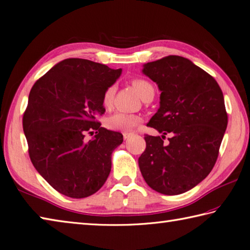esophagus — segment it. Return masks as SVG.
<instances>
[{
    "label": "esophagus",
    "instance_id": "34e87169",
    "mask_svg": "<svg viewBox=\"0 0 250 250\" xmlns=\"http://www.w3.org/2000/svg\"><path fill=\"white\" fill-rule=\"evenodd\" d=\"M131 135H132V133H128V132H125L124 133V139L125 140H128L130 137H131Z\"/></svg>",
    "mask_w": 250,
    "mask_h": 250
}]
</instances>
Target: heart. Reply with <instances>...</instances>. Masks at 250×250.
I'll list each match as a JSON object with an SVG mask.
<instances>
[{
	"mask_svg": "<svg viewBox=\"0 0 250 250\" xmlns=\"http://www.w3.org/2000/svg\"><path fill=\"white\" fill-rule=\"evenodd\" d=\"M132 85L141 98L144 97V95L147 93L149 88H153V86L148 82L143 80H134L132 82ZM113 97H115V87L110 86V87H108L105 90V93L103 95V106L106 109H110L111 108ZM140 121L141 118L138 115L118 111L112 113L111 116L107 118L106 125L110 130L121 131V132H130V131H132L140 124Z\"/></svg>",
	"mask_w": 250,
	"mask_h": 250,
	"instance_id": "heart-1",
	"label": "heart"
}]
</instances>
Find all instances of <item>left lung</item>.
I'll return each mask as SVG.
<instances>
[{
    "mask_svg": "<svg viewBox=\"0 0 250 250\" xmlns=\"http://www.w3.org/2000/svg\"><path fill=\"white\" fill-rule=\"evenodd\" d=\"M142 73L161 90L160 108L147 125L163 135L144 137L141 174L157 192L184 193L201 183L216 162L228 126L223 93L210 74L179 56L145 63ZM167 133L172 138L166 144Z\"/></svg>",
    "mask_w": 250,
    "mask_h": 250,
    "instance_id": "1",
    "label": "left lung"
}]
</instances>
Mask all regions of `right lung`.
<instances>
[{
    "instance_id": "obj_1",
    "label": "right lung",
    "mask_w": 250,
    "mask_h": 250,
    "mask_svg": "<svg viewBox=\"0 0 250 250\" xmlns=\"http://www.w3.org/2000/svg\"><path fill=\"white\" fill-rule=\"evenodd\" d=\"M105 64L65 59L34 84L22 129L35 168L66 197L92 196L106 183L111 154L124 135L102 128L103 95L121 75ZM97 133L84 140L88 132ZM93 135V134H92Z\"/></svg>"
}]
</instances>
